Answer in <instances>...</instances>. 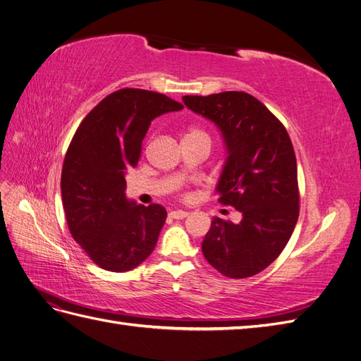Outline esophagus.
I'll return each instance as SVG.
<instances>
[{"label":"esophagus","instance_id":"obj_1","mask_svg":"<svg viewBox=\"0 0 361 361\" xmlns=\"http://www.w3.org/2000/svg\"><path fill=\"white\" fill-rule=\"evenodd\" d=\"M169 215L171 218H174V220H182V218L188 216V212L187 211H182V209H176V211H171Z\"/></svg>","mask_w":361,"mask_h":361}]
</instances>
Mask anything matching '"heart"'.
<instances>
[{"label": "heart", "instance_id": "b5f03b06", "mask_svg": "<svg viewBox=\"0 0 361 361\" xmlns=\"http://www.w3.org/2000/svg\"><path fill=\"white\" fill-rule=\"evenodd\" d=\"M187 135H206V134L202 133V130H199V129H191ZM206 137H207V135H206Z\"/></svg>", "mask_w": 361, "mask_h": 361}]
</instances>
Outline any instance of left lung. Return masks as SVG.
I'll return each mask as SVG.
<instances>
[{
	"label": "left lung",
	"mask_w": 361,
	"mask_h": 361,
	"mask_svg": "<svg viewBox=\"0 0 361 361\" xmlns=\"http://www.w3.org/2000/svg\"><path fill=\"white\" fill-rule=\"evenodd\" d=\"M182 101L221 130L227 159L216 185L218 202L243 214L238 224L214 218L203 255L226 277L256 276L280 256L300 214L297 158L288 130L245 92Z\"/></svg>",
	"instance_id": "1"
}]
</instances>
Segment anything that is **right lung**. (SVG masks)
I'll return each mask as SVG.
<instances>
[{
  "label": "right lung",
  "mask_w": 361,
  "mask_h": 361,
  "mask_svg": "<svg viewBox=\"0 0 361 361\" xmlns=\"http://www.w3.org/2000/svg\"><path fill=\"white\" fill-rule=\"evenodd\" d=\"M169 96L122 89L84 117L61 170V200L71 235L97 267L134 269L154 251L167 211L126 199L125 173L135 167L150 122L179 111Z\"/></svg>",
  "instance_id": "1"
}]
</instances>
